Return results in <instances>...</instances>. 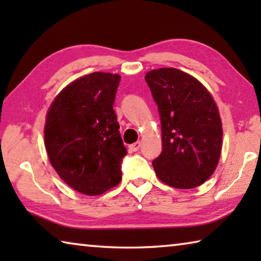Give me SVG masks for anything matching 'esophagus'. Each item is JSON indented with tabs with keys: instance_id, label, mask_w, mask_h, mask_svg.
Returning a JSON list of instances; mask_svg holds the SVG:
<instances>
[{
	"instance_id": "obj_1",
	"label": "esophagus",
	"mask_w": 261,
	"mask_h": 261,
	"mask_svg": "<svg viewBox=\"0 0 261 261\" xmlns=\"http://www.w3.org/2000/svg\"><path fill=\"white\" fill-rule=\"evenodd\" d=\"M140 147H141V143H140V141H137V143L131 144L130 146H129L131 152H138L139 149H140Z\"/></svg>"
}]
</instances>
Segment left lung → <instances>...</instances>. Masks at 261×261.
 Segmentation results:
<instances>
[{
  "instance_id": "1",
  "label": "left lung",
  "mask_w": 261,
  "mask_h": 261,
  "mask_svg": "<svg viewBox=\"0 0 261 261\" xmlns=\"http://www.w3.org/2000/svg\"><path fill=\"white\" fill-rule=\"evenodd\" d=\"M158 105L162 152L152 165L161 182L193 189L214 173L222 147V123L207 88L175 68L151 70L145 76Z\"/></svg>"
}]
</instances>
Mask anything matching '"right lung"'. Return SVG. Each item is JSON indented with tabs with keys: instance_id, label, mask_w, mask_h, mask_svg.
<instances>
[{
	"instance_id": "right-lung-1",
	"label": "right lung",
	"mask_w": 261,
	"mask_h": 261,
	"mask_svg": "<svg viewBox=\"0 0 261 261\" xmlns=\"http://www.w3.org/2000/svg\"><path fill=\"white\" fill-rule=\"evenodd\" d=\"M120 74L93 72L70 83L50 105L45 146L51 166L76 191L98 196L122 179L126 155L113 109Z\"/></svg>"
}]
</instances>
